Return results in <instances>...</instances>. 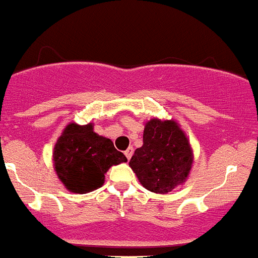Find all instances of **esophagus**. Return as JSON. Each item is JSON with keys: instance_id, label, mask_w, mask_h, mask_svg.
<instances>
[{"instance_id": "obj_1", "label": "esophagus", "mask_w": 258, "mask_h": 258, "mask_svg": "<svg viewBox=\"0 0 258 258\" xmlns=\"http://www.w3.org/2000/svg\"><path fill=\"white\" fill-rule=\"evenodd\" d=\"M133 152H134L133 147H129V149H126V151H125V156H126L127 159H131L132 155H133Z\"/></svg>"}]
</instances>
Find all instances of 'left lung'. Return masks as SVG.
Returning a JSON list of instances; mask_svg holds the SVG:
<instances>
[{
    "label": "left lung",
    "instance_id": "1",
    "mask_svg": "<svg viewBox=\"0 0 258 258\" xmlns=\"http://www.w3.org/2000/svg\"><path fill=\"white\" fill-rule=\"evenodd\" d=\"M192 164L190 143L172 120L152 118L145 126L143 145L137 149L129 165L143 187L166 194L186 181Z\"/></svg>",
    "mask_w": 258,
    "mask_h": 258
}]
</instances>
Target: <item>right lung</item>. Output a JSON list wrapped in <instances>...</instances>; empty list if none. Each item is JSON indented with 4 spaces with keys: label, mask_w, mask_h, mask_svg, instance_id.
I'll list each match as a JSON object with an SVG mask.
<instances>
[{
    "label": "right lung",
    "mask_w": 258,
    "mask_h": 258,
    "mask_svg": "<svg viewBox=\"0 0 258 258\" xmlns=\"http://www.w3.org/2000/svg\"><path fill=\"white\" fill-rule=\"evenodd\" d=\"M52 157L59 179L77 194L101 187L107 170L127 160L112 141L93 132L92 124L80 126L74 122L59 137Z\"/></svg>",
    "instance_id": "obj_1"
}]
</instances>
